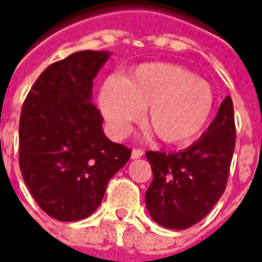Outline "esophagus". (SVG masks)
Instances as JSON below:
<instances>
[{"label": "esophagus", "mask_w": 262, "mask_h": 262, "mask_svg": "<svg viewBox=\"0 0 262 262\" xmlns=\"http://www.w3.org/2000/svg\"><path fill=\"white\" fill-rule=\"evenodd\" d=\"M143 155L144 151L143 149H139V148H135V149L132 151V159H140Z\"/></svg>", "instance_id": "esophagus-1"}]
</instances>
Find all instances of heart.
<instances>
[{
  "label": "heart",
  "mask_w": 262,
  "mask_h": 262,
  "mask_svg": "<svg viewBox=\"0 0 262 262\" xmlns=\"http://www.w3.org/2000/svg\"><path fill=\"white\" fill-rule=\"evenodd\" d=\"M213 104L211 84L168 62L139 65L126 79L110 76L99 92V106L113 135L126 136L148 106L145 125L172 145L193 141L207 126Z\"/></svg>",
  "instance_id": "obj_1"
}]
</instances>
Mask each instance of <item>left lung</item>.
Instances as JSON below:
<instances>
[{
    "label": "left lung",
    "mask_w": 262,
    "mask_h": 262,
    "mask_svg": "<svg viewBox=\"0 0 262 262\" xmlns=\"http://www.w3.org/2000/svg\"><path fill=\"white\" fill-rule=\"evenodd\" d=\"M235 137L234 107L227 96L207 132L190 147L170 154L147 151L154 179L145 205L154 222L185 230L209 213L227 185Z\"/></svg>",
    "instance_id": "left-lung-1"
}]
</instances>
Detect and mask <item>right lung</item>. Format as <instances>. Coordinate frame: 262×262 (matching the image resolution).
I'll list each match as a JSON object with an SVG mask.
<instances>
[{"instance_id": "right-lung-1", "label": "right lung", "mask_w": 262, "mask_h": 262, "mask_svg": "<svg viewBox=\"0 0 262 262\" xmlns=\"http://www.w3.org/2000/svg\"><path fill=\"white\" fill-rule=\"evenodd\" d=\"M108 51L84 50L51 63L35 81L18 123V163L36 204L59 222L92 215L132 151L103 133L92 84Z\"/></svg>"}]
</instances>
